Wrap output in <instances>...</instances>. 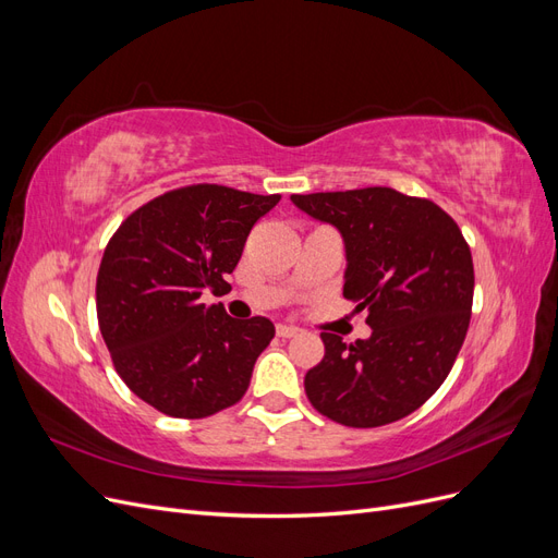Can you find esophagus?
Returning a JSON list of instances; mask_svg holds the SVG:
<instances>
[{"label":"esophagus","instance_id":"obj_1","mask_svg":"<svg viewBox=\"0 0 558 558\" xmlns=\"http://www.w3.org/2000/svg\"><path fill=\"white\" fill-rule=\"evenodd\" d=\"M277 335H279V337H283V340H289V337H298V335H300V328L279 324V326H277Z\"/></svg>","mask_w":558,"mask_h":558}]
</instances>
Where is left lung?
I'll use <instances>...</instances> for the list:
<instances>
[{"mask_svg": "<svg viewBox=\"0 0 558 558\" xmlns=\"http://www.w3.org/2000/svg\"><path fill=\"white\" fill-rule=\"evenodd\" d=\"M342 232L344 298L367 312V340L320 332L326 356L305 375L314 410L377 428L418 410L451 373L470 326L475 269L453 218L426 197L384 185L291 195Z\"/></svg>", "mask_w": 558, "mask_h": 558, "instance_id": "1", "label": "left lung"}]
</instances>
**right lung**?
<instances>
[{"mask_svg": "<svg viewBox=\"0 0 558 558\" xmlns=\"http://www.w3.org/2000/svg\"><path fill=\"white\" fill-rule=\"evenodd\" d=\"M281 195L193 183L132 211L97 272V320L116 373L150 408L205 418L246 393L275 337L269 318H230L207 289L226 293L244 242Z\"/></svg>", "mask_w": 558, "mask_h": 558, "instance_id": "1", "label": "right lung"}]
</instances>
